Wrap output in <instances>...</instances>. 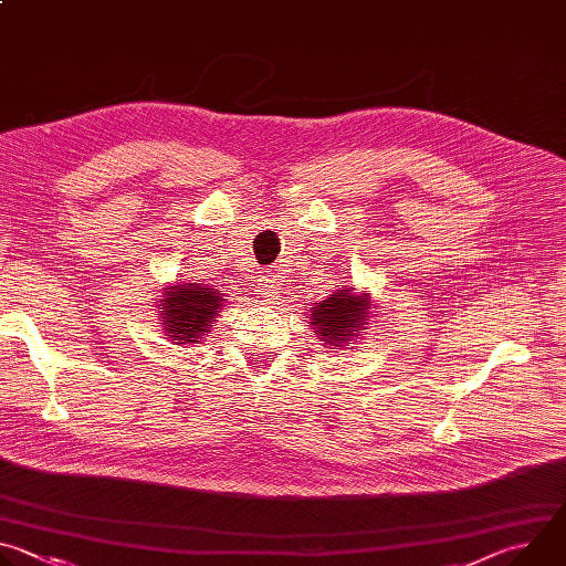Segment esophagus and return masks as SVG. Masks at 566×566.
<instances>
[{"mask_svg": "<svg viewBox=\"0 0 566 566\" xmlns=\"http://www.w3.org/2000/svg\"><path fill=\"white\" fill-rule=\"evenodd\" d=\"M258 295H262V297H266V300H273L277 293H280V289H282V284H280V280L273 275V273H262V275H258Z\"/></svg>", "mask_w": 566, "mask_h": 566, "instance_id": "34e87169", "label": "esophagus"}]
</instances>
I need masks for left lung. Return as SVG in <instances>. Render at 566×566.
<instances>
[{
    "label": "left lung",
    "mask_w": 566,
    "mask_h": 566,
    "mask_svg": "<svg viewBox=\"0 0 566 566\" xmlns=\"http://www.w3.org/2000/svg\"><path fill=\"white\" fill-rule=\"evenodd\" d=\"M371 308L369 293H356L354 286H345L308 306V325H313V336L325 347L349 349L358 336H365Z\"/></svg>",
    "instance_id": "1"
}]
</instances>
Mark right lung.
Masks as SVG:
<instances>
[{"mask_svg":"<svg viewBox=\"0 0 566 566\" xmlns=\"http://www.w3.org/2000/svg\"><path fill=\"white\" fill-rule=\"evenodd\" d=\"M156 302L158 327L175 345H199L214 327V317L226 306L219 289L199 282H177L160 289Z\"/></svg>","mask_w":566,"mask_h":566,"instance_id":"obj_1","label":"right lung"}]
</instances>
